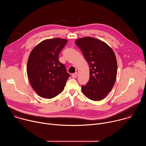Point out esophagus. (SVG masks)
<instances>
[{"label": "esophagus", "mask_w": 146, "mask_h": 146, "mask_svg": "<svg viewBox=\"0 0 146 146\" xmlns=\"http://www.w3.org/2000/svg\"><path fill=\"white\" fill-rule=\"evenodd\" d=\"M77 76V72H76V73H74L72 74V77L73 78H76Z\"/></svg>", "instance_id": "esophagus-1"}]
</instances>
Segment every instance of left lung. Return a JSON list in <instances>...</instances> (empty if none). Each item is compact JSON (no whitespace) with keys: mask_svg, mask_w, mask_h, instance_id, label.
I'll use <instances>...</instances> for the list:
<instances>
[{"mask_svg":"<svg viewBox=\"0 0 146 146\" xmlns=\"http://www.w3.org/2000/svg\"><path fill=\"white\" fill-rule=\"evenodd\" d=\"M75 42L90 66V80L81 87L82 92L92 100H100L114 85L117 73L115 54L106 43L92 37L80 38Z\"/></svg>","mask_w":146,"mask_h":146,"instance_id":"1","label":"left lung"}]
</instances>
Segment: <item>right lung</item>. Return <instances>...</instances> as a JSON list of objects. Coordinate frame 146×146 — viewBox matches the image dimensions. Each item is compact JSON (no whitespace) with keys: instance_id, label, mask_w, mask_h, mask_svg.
Returning a JSON list of instances; mask_svg holds the SVG:
<instances>
[{"instance_id":"add662e5","label":"right lung","mask_w":146,"mask_h":146,"mask_svg":"<svg viewBox=\"0 0 146 146\" xmlns=\"http://www.w3.org/2000/svg\"><path fill=\"white\" fill-rule=\"evenodd\" d=\"M68 42L60 38L46 39L31 51L27 74L33 90L40 96L51 99L64 89L69 74L59 60V54Z\"/></svg>"}]
</instances>
